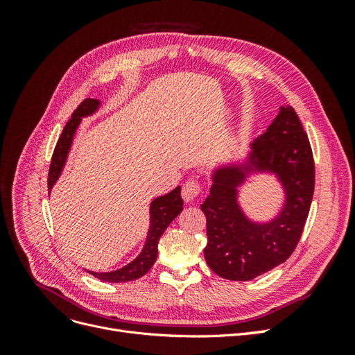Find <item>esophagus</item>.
<instances>
[{"mask_svg": "<svg viewBox=\"0 0 355 355\" xmlns=\"http://www.w3.org/2000/svg\"><path fill=\"white\" fill-rule=\"evenodd\" d=\"M201 187L197 180L191 179L184 184V188H182V198H184L187 202L194 201L196 197L200 194Z\"/></svg>", "mask_w": 355, "mask_h": 355, "instance_id": "esophagus-1", "label": "esophagus"}]
</instances>
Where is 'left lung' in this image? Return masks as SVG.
I'll use <instances>...</instances> for the list:
<instances>
[{"label": "left lung", "mask_w": 355, "mask_h": 355, "mask_svg": "<svg viewBox=\"0 0 355 355\" xmlns=\"http://www.w3.org/2000/svg\"><path fill=\"white\" fill-rule=\"evenodd\" d=\"M259 175L272 177L282 189L281 206L268 220L252 218L241 202V188ZM210 178L201 210L207 219L204 257L211 271L249 282L283 263L302 235L314 194L313 151L292 106L283 103L244 155L214 164Z\"/></svg>", "instance_id": "1"}]
</instances>
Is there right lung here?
Returning <instances> with one entry per match:
<instances>
[{
    "instance_id": "obj_1",
    "label": "right lung",
    "mask_w": 355,
    "mask_h": 355,
    "mask_svg": "<svg viewBox=\"0 0 355 355\" xmlns=\"http://www.w3.org/2000/svg\"><path fill=\"white\" fill-rule=\"evenodd\" d=\"M101 108V101L98 99H85L77 110L73 111L71 120L67 123L65 128L56 144L55 153L51 157V164L49 170V192L56 185L63 168H65L67 159L73 142V136L77 133V128L81 124V120L85 116H92ZM184 210V201L180 197V187H176L168 194L154 198L149 202V228L146 232V240L141 253H139L132 262L118 268V270L110 272H96L89 271L93 277L101 282L106 283H125L133 282L145 275L151 266L154 265L158 254V241L159 237L164 234L168 225L173 222L178 214Z\"/></svg>"
}]
</instances>
